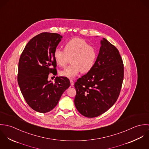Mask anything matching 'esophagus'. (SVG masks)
Returning <instances> with one entry per match:
<instances>
[{
    "instance_id": "esophagus-1",
    "label": "esophagus",
    "mask_w": 149,
    "mask_h": 149,
    "mask_svg": "<svg viewBox=\"0 0 149 149\" xmlns=\"http://www.w3.org/2000/svg\"><path fill=\"white\" fill-rule=\"evenodd\" d=\"M70 85H71V86H73V85H74V81H73V80L71 79V80H70Z\"/></svg>"
}]
</instances>
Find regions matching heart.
<instances>
[{
  "instance_id": "obj_1",
  "label": "heart",
  "mask_w": 149,
  "mask_h": 149,
  "mask_svg": "<svg viewBox=\"0 0 149 149\" xmlns=\"http://www.w3.org/2000/svg\"><path fill=\"white\" fill-rule=\"evenodd\" d=\"M96 55L95 49L89 46L85 40L74 38L66 43L64 51L59 49L55 50L54 58L56 64L60 67L65 66L69 58H72V65L59 73L61 76L73 79L81 72L87 73L91 70L95 63Z\"/></svg>"
}]
</instances>
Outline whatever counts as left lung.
<instances>
[{"label": "left lung", "instance_id": "1", "mask_svg": "<svg viewBox=\"0 0 149 149\" xmlns=\"http://www.w3.org/2000/svg\"><path fill=\"white\" fill-rule=\"evenodd\" d=\"M95 64L74 84V104L87 118L97 117L116 102L123 83L124 66L117 48L103 38Z\"/></svg>", "mask_w": 149, "mask_h": 149}]
</instances>
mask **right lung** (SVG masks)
<instances>
[{
  "mask_svg": "<svg viewBox=\"0 0 149 149\" xmlns=\"http://www.w3.org/2000/svg\"><path fill=\"white\" fill-rule=\"evenodd\" d=\"M61 38L57 33H42L27 43L19 58L18 85L27 104L38 112L52 110L70 84L63 76L54 83L47 80L50 73L57 74L54 52Z\"/></svg>",
  "mask_w": 149,
  "mask_h": 149,
  "instance_id": "right-lung-1",
  "label": "right lung"
}]
</instances>
